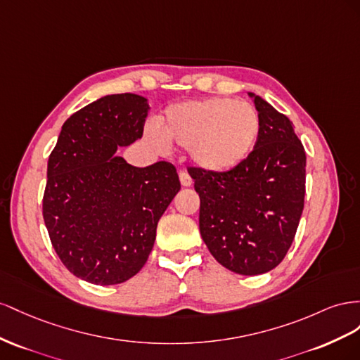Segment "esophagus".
I'll return each instance as SVG.
<instances>
[{
  "mask_svg": "<svg viewBox=\"0 0 360 360\" xmlns=\"http://www.w3.org/2000/svg\"><path fill=\"white\" fill-rule=\"evenodd\" d=\"M179 181H181V186L182 187H190L191 184H193V179H191V176H190L187 172H181L179 173Z\"/></svg>",
  "mask_w": 360,
  "mask_h": 360,
  "instance_id": "34e87169",
  "label": "esophagus"
}]
</instances>
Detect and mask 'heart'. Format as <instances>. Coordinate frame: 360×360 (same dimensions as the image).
<instances>
[{"instance_id": "1", "label": "heart", "mask_w": 360, "mask_h": 360, "mask_svg": "<svg viewBox=\"0 0 360 360\" xmlns=\"http://www.w3.org/2000/svg\"><path fill=\"white\" fill-rule=\"evenodd\" d=\"M145 134L160 152H167L170 145L188 148L196 166L223 173L249 158L261 134V117L258 110L244 101H188L169 107L160 131L148 128Z\"/></svg>"}]
</instances>
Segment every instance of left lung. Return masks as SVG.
<instances>
[{
    "label": "left lung",
    "instance_id": "1",
    "mask_svg": "<svg viewBox=\"0 0 360 360\" xmlns=\"http://www.w3.org/2000/svg\"><path fill=\"white\" fill-rule=\"evenodd\" d=\"M261 117L258 143L237 169L191 167L199 193V229L211 255L243 276L273 270L291 248L306 182V153L292 122L249 91Z\"/></svg>",
    "mask_w": 360,
    "mask_h": 360
}]
</instances>
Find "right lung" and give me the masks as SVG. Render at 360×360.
<instances>
[{
  "label": "right lung",
  "instance_id": "right-lung-1",
  "mask_svg": "<svg viewBox=\"0 0 360 360\" xmlns=\"http://www.w3.org/2000/svg\"><path fill=\"white\" fill-rule=\"evenodd\" d=\"M148 99L107 95L72 115L48 160L44 220L66 269L116 285L146 264L157 224L181 190L173 164L134 167L117 148L141 139Z\"/></svg>",
  "mask_w": 360,
  "mask_h": 360
}]
</instances>
